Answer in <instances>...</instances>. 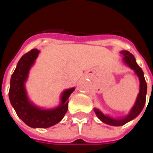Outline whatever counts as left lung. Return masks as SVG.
Returning a JSON list of instances; mask_svg holds the SVG:
<instances>
[{
    "mask_svg": "<svg viewBox=\"0 0 153 153\" xmlns=\"http://www.w3.org/2000/svg\"><path fill=\"white\" fill-rule=\"evenodd\" d=\"M121 55H123V60L126 62V65H128L131 69L135 71L136 74L137 75L140 80V92L138 94L137 98L136 101L135 105L131 109L130 113L126 117L121 119H114L109 116L104 115L100 110L98 109H94L96 115L101 121L104 123L109 125V126H123L131 120H133L140 114L142 111L143 108L145 106V102H146V94H147V83L145 81V77H144V72L142 69L140 68L136 62L134 56L128 51H121Z\"/></svg>",
    "mask_w": 153,
    "mask_h": 153,
    "instance_id": "left-lung-1",
    "label": "left lung"
}]
</instances>
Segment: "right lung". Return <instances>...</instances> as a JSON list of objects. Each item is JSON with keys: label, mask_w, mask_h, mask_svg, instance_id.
<instances>
[{"label": "right lung", "mask_w": 153, "mask_h": 153, "mask_svg": "<svg viewBox=\"0 0 153 153\" xmlns=\"http://www.w3.org/2000/svg\"><path fill=\"white\" fill-rule=\"evenodd\" d=\"M39 53V50L32 49L20 58L11 77L8 96L17 116L27 126L32 128H48L63 118L68 109V98L74 88L68 89L62 93L61 104L55 109H41L31 103L27 98L25 82Z\"/></svg>", "instance_id": "right-lung-1"}]
</instances>
